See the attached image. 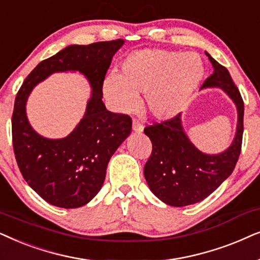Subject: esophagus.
<instances>
[{
    "label": "esophagus",
    "instance_id": "esophagus-1",
    "mask_svg": "<svg viewBox=\"0 0 260 260\" xmlns=\"http://www.w3.org/2000/svg\"><path fill=\"white\" fill-rule=\"evenodd\" d=\"M133 131L136 133H141L144 131V124L143 122H140L139 120L134 119L133 120Z\"/></svg>",
    "mask_w": 260,
    "mask_h": 260
}]
</instances>
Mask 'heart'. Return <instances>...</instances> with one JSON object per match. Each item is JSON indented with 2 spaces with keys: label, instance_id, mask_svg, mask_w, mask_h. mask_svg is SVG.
<instances>
[{
  "label": "heart",
  "instance_id": "1",
  "mask_svg": "<svg viewBox=\"0 0 260 260\" xmlns=\"http://www.w3.org/2000/svg\"><path fill=\"white\" fill-rule=\"evenodd\" d=\"M205 71L202 58L193 52L137 51L123 60L121 75L107 76L103 94L117 112L129 113L139 105V94L146 92L152 115L159 120L170 119L185 108Z\"/></svg>",
  "mask_w": 260,
  "mask_h": 260
}]
</instances>
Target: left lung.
<instances>
[{
	"instance_id": "1",
	"label": "left lung",
	"mask_w": 260,
	"mask_h": 260,
	"mask_svg": "<svg viewBox=\"0 0 260 260\" xmlns=\"http://www.w3.org/2000/svg\"><path fill=\"white\" fill-rule=\"evenodd\" d=\"M213 74L201 89L220 88L233 100L238 109V126L233 143L219 154L197 150L182 127L181 114L145 127L152 143V153L144 168L151 191L166 205L184 207L208 197L233 172L241 152L244 133V101L230 72L214 58Z\"/></svg>"
}]
</instances>
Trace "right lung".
I'll use <instances>...</instances> for the list:
<instances>
[{"label": "right lung", "instance_id": "add662e5", "mask_svg": "<svg viewBox=\"0 0 260 260\" xmlns=\"http://www.w3.org/2000/svg\"><path fill=\"white\" fill-rule=\"evenodd\" d=\"M122 39L71 45L39 63L17 91L12 116L15 159L28 185L52 206L78 208L102 188L109 159L129 136L132 119L112 113L102 101V86ZM79 71L92 85L85 116L63 140L38 135L26 120L25 101L38 82L53 72Z\"/></svg>", "mask_w": 260, "mask_h": 260}]
</instances>
